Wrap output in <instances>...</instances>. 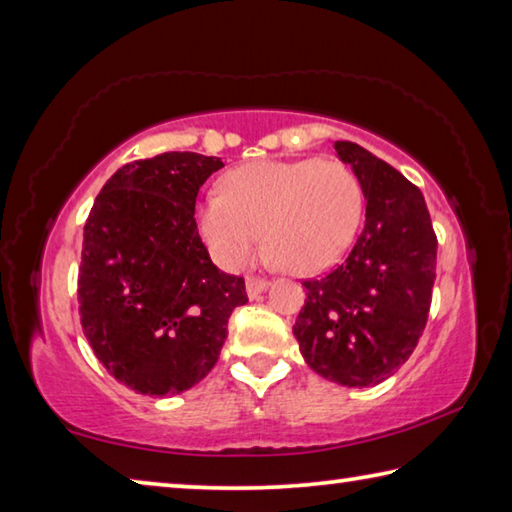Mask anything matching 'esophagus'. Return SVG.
I'll list each match as a JSON object with an SVG mask.
<instances>
[{"label":"esophagus","instance_id":"1","mask_svg":"<svg viewBox=\"0 0 512 512\" xmlns=\"http://www.w3.org/2000/svg\"><path fill=\"white\" fill-rule=\"evenodd\" d=\"M268 289V280H264V277H255L250 275L246 280V291H248V298H257L259 293H264Z\"/></svg>","mask_w":512,"mask_h":512}]
</instances>
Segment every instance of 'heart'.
I'll use <instances>...</instances> for the list:
<instances>
[{
	"instance_id": "1",
	"label": "heart",
	"mask_w": 512,
	"mask_h": 512,
	"mask_svg": "<svg viewBox=\"0 0 512 512\" xmlns=\"http://www.w3.org/2000/svg\"><path fill=\"white\" fill-rule=\"evenodd\" d=\"M361 187L336 160H257L223 178V194L205 196L198 232L216 262L241 268L255 255L259 232L266 253L291 273L332 266L357 232Z\"/></svg>"
}]
</instances>
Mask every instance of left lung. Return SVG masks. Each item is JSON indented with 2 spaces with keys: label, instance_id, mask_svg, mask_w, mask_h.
Returning a JSON list of instances; mask_svg holds the SVG:
<instances>
[{
  "label": "left lung",
  "instance_id": "8db88e82",
  "mask_svg": "<svg viewBox=\"0 0 512 512\" xmlns=\"http://www.w3.org/2000/svg\"><path fill=\"white\" fill-rule=\"evenodd\" d=\"M366 196L345 262L305 280L293 334L307 366L341 386H375L411 357L427 325L438 239L418 187L354 142L334 144Z\"/></svg>",
  "mask_w": 512,
  "mask_h": 512
}]
</instances>
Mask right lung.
Wrapping results in <instances>:
<instances>
[{
	"label": "right lung",
	"instance_id": "add662e5",
	"mask_svg": "<svg viewBox=\"0 0 512 512\" xmlns=\"http://www.w3.org/2000/svg\"><path fill=\"white\" fill-rule=\"evenodd\" d=\"M221 158L169 151L112 173L83 230L81 325L112 377L142 395H176L219 359L246 282L212 264L194 219Z\"/></svg>",
	"mask_w": 512,
	"mask_h": 512
}]
</instances>
